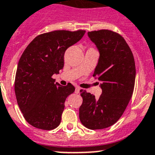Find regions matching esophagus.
I'll use <instances>...</instances> for the list:
<instances>
[{"label":"esophagus","instance_id":"34e87169","mask_svg":"<svg viewBox=\"0 0 155 155\" xmlns=\"http://www.w3.org/2000/svg\"><path fill=\"white\" fill-rule=\"evenodd\" d=\"M80 90H81L80 87H75V93L78 94L79 92H80Z\"/></svg>","mask_w":155,"mask_h":155}]
</instances>
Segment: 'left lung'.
<instances>
[{
	"label": "left lung",
	"instance_id": "8db88e82",
	"mask_svg": "<svg viewBox=\"0 0 155 155\" xmlns=\"http://www.w3.org/2000/svg\"><path fill=\"white\" fill-rule=\"evenodd\" d=\"M87 35L100 52L93 76L101 81L102 94L96 99L85 90L80 91L83 102L79 117L84 127L98 130L115 124L125 110L134 91L135 63L131 50L118 33L99 30Z\"/></svg>",
	"mask_w": 155,
	"mask_h": 155
}]
</instances>
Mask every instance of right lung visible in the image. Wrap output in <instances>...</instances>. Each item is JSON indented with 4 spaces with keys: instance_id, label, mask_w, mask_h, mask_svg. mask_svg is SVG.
I'll return each mask as SVG.
<instances>
[{
    "instance_id": "obj_1",
    "label": "right lung",
    "mask_w": 155,
    "mask_h": 155,
    "mask_svg": "<svg viewBox=\"0 0 155 155\" xmlns=\"http://www.w3.org/2000/svg\"><path fill=\"white\" fill-rule=\"evenodd\" d=\"M85 34L54 31L37 36L23 52L17 68L15 91L25 120L42 130H53L61 123L68 96L74 91L71 83L61 86L52 78L64 68V56L69 47Z\"/></svg>"
}]
</instances>
